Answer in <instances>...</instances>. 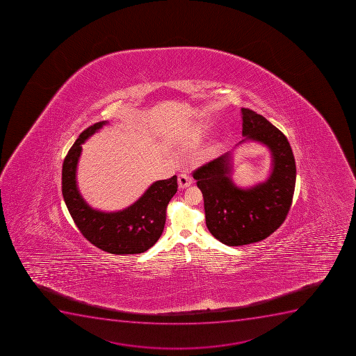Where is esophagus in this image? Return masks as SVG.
I'll use <instances>...</instances> for the list:
<instances>
[{"instance_id": "34e87169", "label": "esophagus", "mask_w": 356, "mask_h": 356, "mask_svg": "<svg viewBox=\"0 0 356 356\" xmlns=\"http://www.w3.org/2000/svg\"><path fill=\"white\" fill-rule=\"evenodd\" d=\"M191 184H193L191 176L188 172H181L179 175V187L181 189H184V188L189 187Z\"/></svg>"}]
</instances>
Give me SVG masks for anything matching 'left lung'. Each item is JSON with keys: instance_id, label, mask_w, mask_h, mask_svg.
Segmentation results:
<instances>
[{"instance_id": "8db88e82", "label": "left lung", "mask_w": 356, "mask_h": 356, "mask_svg": "<svg viewBox=\"0 0 356 356\" xmlns=\"http://www.w3.org/2000/svg\"><path fill=\"white\" fill-rule=\"evenodd\" d=\"M241 117L245 138L238 145L257 141L270 151L267 180L238 187L229 176V152L193 172L204 198L208 229L227 246L257 243L274 233L286 218L295 191V158L286 137L253 110L243 108Z\"/></svg>"}]
</instances>
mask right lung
<instances>
[{
  "mask_svg": "<svg viewBox=\"0 0 356 356\" xmlns=\"http://www.w3.org/2000/svg\"><path fill=\"white\" fill-rule=\"evenodd\" d=\"M106 124L99 122L86 129L68 151L63 165V196L75 225L94 246L117 255L144 253L161 236L165 209L177 191V176L156 181L120 211L103 212L89 207L76 184L79 158L82 144Z\"/></svg>",
  "mask_w": 356,
  "mask_h": 356,
  "instance_id": "obj_1",
  "label": "right lung"
}]
</instances>
